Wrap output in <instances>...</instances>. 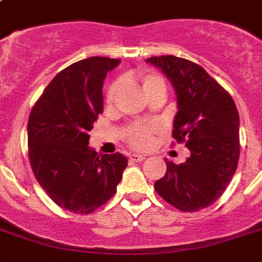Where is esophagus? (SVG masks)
I'll return each instance as SVG.
<instances>
[{
  "mask_svg": "<svg viewBox=\"0 0 262 262\" xmlns=\"http://www.w3.org/2000/svg\"><path fill=\"white\" fill-rule=\"evenodd\" d=\"M132 162H143L145 159V155H139V154H133V155L129 156Z\"/></svg>",
  "mask_w": 262,
  "mask_h": 262,
  "instance_id": "esophagus-1",
  "label": "esophagus"
}]
</instances>
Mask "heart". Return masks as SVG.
I'll return each instance as SVG.
<instances>
[{
  "label": "heart",
  "instance_id": "heart-1",
  "mask_svg": "<svg viewBox=\"0 0 262 262\" xmlns=\"http://www.w3.org/2000/svg\"><path fill=\"white\" fill-rule=\"evenodd\" d=\"M140 81H141V85H143V90L145 94L151 92L154 88H156L158 85H164L163 79L160 76L155 75V73H141L140 75ZM119 84L113 83L107 90L106 94V100L107 103H111L114 100L115 94L118 91ZM159 130V125L155 122H137L133 123L130 126L127 127L126 132H125V136H126V140L129 141V144H132L135 148H139V149H144L151 145L152 143V136L155 135L156 132Z\"/></svg>",
  "mask_w": 262,
  "mask_h": 262
}]
</instances>
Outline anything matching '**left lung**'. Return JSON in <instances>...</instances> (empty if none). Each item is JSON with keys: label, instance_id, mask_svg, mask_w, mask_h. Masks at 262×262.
Here are the masks:
<instances>
[{"label": "left lung", "instance_id": "left-lung-1", "mask_svg": "<svg viewBox=\"0 0 262 262\" xmlns=\"http://www.w3.org/2000/svg\"><path fill=\"white\" fill-rule=\"evenodd\" d=\"M148 63L167 76L177 95L172 137L185 141L190 156L155 182L172 207L195 212L215 203L232 179L239 159V114L231 95L197 63L174 55L151 57Z\"/></svg>", "mask_w": 262, "mask_h": 262}]
</instances>
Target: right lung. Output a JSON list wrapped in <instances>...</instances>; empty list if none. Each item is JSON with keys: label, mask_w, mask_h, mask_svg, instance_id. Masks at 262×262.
<instances>
[{"label": "right lung", "mask_w": 262, "mask_h": 262, "mask_svg": "<svg viewBox=\"0 0 262 262\" xmlns=\"http://www.w3.org/2000/svg\"><path fill=\"white\" fill-rule=\"evenodd\" d=\"M119 59L91 57L61 71L28 119V155L39 185L57 205L90 213L114 195L127 166L122 154L98 155L88 132L103 113V80Z\"/></svg>", "instance_id": "obj_1"}]
</instances>
